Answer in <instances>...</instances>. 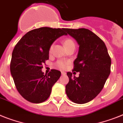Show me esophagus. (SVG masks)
<instances>
[{"label":"esophagus","mask_w":123,"mask_h":123,"mask_svg":"<svg viewBox=\"0 0 123 123\" xmlns=\"http://www.w3.org/2000/svg\"><path fill=\"white\" fill-rule=\"evenodd\" d=\"M62 75H65L66 73L65 72H62Z\"/></svg>","instance_id":"obj_1"}]
</instances>
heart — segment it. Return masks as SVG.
<instances>
[{
    "mask_svg": "<svg viewBox=\"0 0 123 123\" xmlns=\"http://www.w3.org/2000/svg\"><path fill=\"white\" fill-rule=\"evenodd\" d=\"M73 43H74V41L70 39H67L64 42V44L65 46V47H67L69 45H70L71 44H73ZM52 48L53 46H51L50 47V49H49L50 51L52 49ZM67 63L66 62H64V61H58L56 63V66L60 69H64L67 67Z\"/></svg>",
    "mask_w": 123,
    "mask_h": 123,
    "instance_id": "b5f03b06",
    "label": "heart"
}]
</instances>
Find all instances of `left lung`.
Returning <instances> with one entry per match:
<instances>
[{"label": "left lung", "instance_id": "left-lung-1", "mask_svg": "<svg viewBox=\"0 0 123 123\" xmlns=\"http://www.w3.org/2000/svg\"><path fill=\"white\" fill-rule=\"evenodd\" d=\"M79 46L74 71L79 77L68 72L69 82L66 94L72 102L85 104L94 99L102 91L111 72V60L106 46L93 32L85 28L65 29Z\"/></svg>", "mask_w": 123, "mask_h": 123}]
</instances>
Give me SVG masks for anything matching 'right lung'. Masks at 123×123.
Instances as JSON below:
<instances>
[{
  "mask_svg": "<svg viewBox=\"0 0 123 123\" xmlns=\"http://www.w3.org/2000/svg\"><path fill=\"white\" fill-rule=\"evenodd\" d=\"M64 28L43 27L29 31L16 44L10 70L16 89L24 99L32 103L47 100L61 72L51 70L44 75L43 65L49 59L51 46L60 36L67 35Z\"/></svg>",
  "mask_w": 123,
  "mask_h": 123,
  "instance_id": "right-lung-1",
  "label": "right lung"
}]
</instances>
